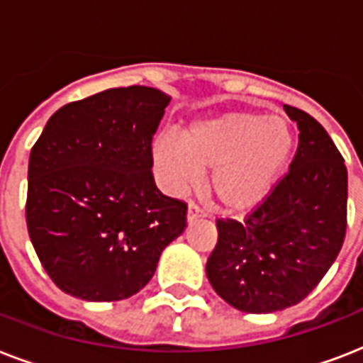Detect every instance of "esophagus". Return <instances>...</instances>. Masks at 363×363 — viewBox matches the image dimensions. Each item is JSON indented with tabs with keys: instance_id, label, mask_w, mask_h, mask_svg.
I'll return each instance as SVG.
<instances>
[{
	"instance_id": "obj_1",
	"label": "esophagus",
	"mask_w": 363,
	"mask_h": 363,
	"mask_svg": "<svg viewBox=\"0 0 363 363\" xmlns=\"http://www.w3.org/2000/svg\"><path fill=\"white\" fill-rule=\"evenodd\" d=\"M203 215H205V211L201 209L198 203H194V201L188 203V222L198 220V218H201Z\"/></svg>"
}]
</instances>
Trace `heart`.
<instances>
[{"instance_id": "heart-1", "label": "heart", "mask_w": 363, "mask_h": 363, "mask_svg": "<svg viewBox=\"0 0 363 363\" xmlns=\"http://www.w3.org/2000/svg\"><path fill=\"white\" fill-rule=\"evenodd\" d=\"M296 150V131L288 118L252 111H230L199 118L181 137L160 135L154 160L171 190L213 169L209 190L228 213H248L269 198Z\"/></svg>"}]
</instances>
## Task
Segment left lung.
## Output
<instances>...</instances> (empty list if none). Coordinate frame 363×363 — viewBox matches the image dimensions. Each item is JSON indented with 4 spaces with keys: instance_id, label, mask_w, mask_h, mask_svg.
Segmentation results:
<instances>
[{
    "instance_id": "8db88e82",
    "label": "left lung",
    "mask_w": 363,
    "mask_h": 363,
    "mask_svg": "<svg viewBox=\"0 0 363 363\" xmlns=\"http://www.w3.org/2000/svg\"><path fill=\"white\" fill-rule=\"evenodd\" d=\"M284 111L299 130L290 169L245 220H216L218 241L205 267L224 301L256 315L307 298L335 262L347 233L343 156L313 116L290 105Z\"/></svg>"
}]
</instances>
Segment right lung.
<instances>
[{
	"label": "right lung",
	"instance_id": "obj_1",
	"mask_svg": "<svg viewBox=\"0 0 363 363\" xmlns=\"http://www.w3.org/2000/svg\"><path fill=\"white\" fill-rule=\"evenodd\" d=\"M169 99L156 88H109L56 111L31 148L28 233L65 294L130 298L184 232L186 203L164 196L152 175V137Z\"/></svg>",
	"mask_w": 363,
	"mask_h": 363
}]
</instances>
